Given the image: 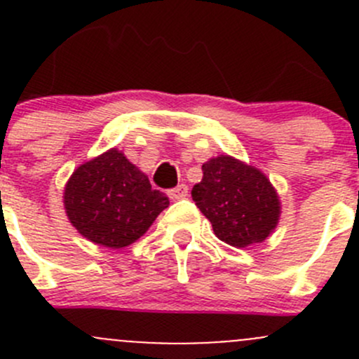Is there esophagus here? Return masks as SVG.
<instances>
[{
    "label": "esophagus",
    "mask_w": 359,
    "mask_h": 359,
    "mask_svg": "<svg viewBox=\"0 0 359 359\" xmlns=\"http://www.w3.org/2000/svg\"><path fill=\"white\" fill-rule=\"evenodd\" d=\"M187 193H189V191H187L186 184H180V186L173 187V189L168 191V196L172 198V200H182V198L187 196Z\"/></svg>",
    "instance_id": "esophagus-1"
}]
</instances>
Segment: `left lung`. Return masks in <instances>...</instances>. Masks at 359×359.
<instances>
[{
	"instance_id": "left-lung-1",
	"label": "left lung",
	"mask_w": 359,
	"mask_h": 359,
	"mask_svg": "<svg viewBox=\"0 0 359 359\" xmlns=\"http://www.w3.org/2000/svg\"><path fill=\"white\" fill-rule=\"evenodd\" d=\"M201 170L203 179L191 196L219 240L245 248L273 233L280 200L262 172L231 156L210 159Z\"/></svg>"
}]
</instances>
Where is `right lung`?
Instances as JSON below:
<instances>
[{
    "mask_svg": "<svg viewBox=\"0 0 359 359\" xmlns=\"http://www.w3.org/2000/svg\"><path fill=\"white\" fill-rule=\"evenodd\" d=\"M168 203L116 149L78 166L64 193L67 217L78 233L109 248L139 240Z\"/></svg>",
    "mask_w": 359,
    "mask_h": 359,
    "instance_id": "1",
    "label": "right lung"
}]
</instances>
